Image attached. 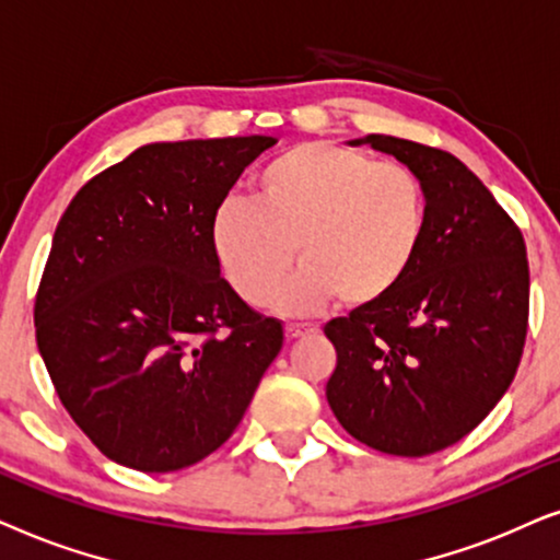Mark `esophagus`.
I'll list each match as a JSON object with an SVG mask.
<instances>
[{"mask_svg":"<svg viewBox=\"0 0 560 560\" xmlns=\"http://www.w3.org/2000/svg\"><path fill=\"white\" fill-rule=\"evenodd\" d=\"M317 332L315 325L310 323H287V338L294 340V338H304V335H312Z\"/></svg>","mask_w":560,"mask_h":560,"instance_id":"1","label":"esophagus"}]
</instances>
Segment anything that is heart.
I'll use <instances>...</instances> for the list:
<instances>
[{
  "instance_id": "b5f03b06",
  "label": "heart",
  "mask_w": 560,
  "mask_h": 560,
  "mask_svg": "<svg viewBox=\"0 0 560 560\" xmlns=\"http://www.w3.org/2000/svg\"><path fill=\"white\" fill-rule=\"evenodd\" d=\"M428 230L422 184L399 163L310 140L287 148L256 176V199H228L212 220V248L230 287L281 312H315L338 296L369 307L401 284Z\"/></svg>"
}]
</instances>
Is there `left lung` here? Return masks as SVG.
<instances>
[{"mask_svg": "<svg viewBox=\"0 0 560 560\" xmlns=\"http://www.w3.org/2000/svg\"><path fill=\"white\" fill-rule=\"evenodd\" d=\"M363 143L420 178L428 230L394 292L325 325L338 350L325 394L355 441L420 458L468 435L512 384L530 268L520 228L456 155L392 136Z\"/></svg>", "mask_w": 560, "mask_h": 560, "instance_id": "obj_1", "label": "left lung"}]
</instances>
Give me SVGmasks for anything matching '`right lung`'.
Returning a JSON list of instances; mask_svg holds the SVG:
<instances>
[{
  "label": "right lung",
  "instance_id": "1",
  "mask_svg": "<svg viewBox=\"0 0 560 560\" xmlns=\"http://www.w3.org/2000/svg\"><path fill=\"white\" fill-rule=\"evenodd\" d=\"M266 136L138 148L81 186L35 296L58 399L104 456L168 474L233 435L284 346L220 276L212 220Z\"/></svg>",
  "mask_w": 560,
  "mask_h": 560
}]
</instances>
